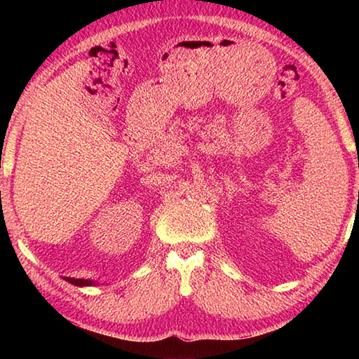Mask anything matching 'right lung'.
I'll return each mask as SVG.
<instances>
[{"label":"right lung","instance_id":"obj_1","mask_svg":"<svg viewBox=\"0 0 359 359\" xmlns=\"http://www.w3.org/2000/svg\"><path fill=\"white\" fill-rule=\"evenodd\" d=\"M69 282L76 287H92V285H95L93 280H85V278H71Z\"/></svg>","mask_w":359,"mask_h":359}]
</instances>
